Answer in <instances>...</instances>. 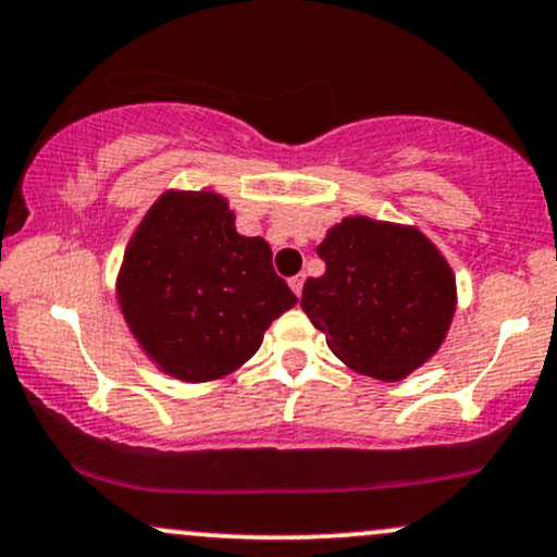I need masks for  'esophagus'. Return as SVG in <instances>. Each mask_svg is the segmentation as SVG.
<instances>
[{"instance_id":"obj_1","label":"esophagus","mask_w":557,"mask_h":557,"mask_svg":"<svg viewBox=\"0 0 557 557\" xmlns=\"http://www.w3.org/2000/svg\"><path fill=\"white\" fill-rule=\"evenodd\" d=\"M290 288H293V293H296V296H301V290H304V274H296V277H290Z\"/></svg>"}]
</instances>
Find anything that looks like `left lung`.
Returning <instances> with one entry per match:
<instances>
[{
    "mask_svg": "<svg viewBox=\"0 0 557 557\" xmlns=\"http://www.w3.org/2000/svg\"><path fill=\"white\" fill-rule=\"evenodd\" d=\"M317 256L325 274L307 280L301 309L341 362L394 383L438 351L455 314V274L423 232L348 216Z\"/></svg>",
    "mask_w": 557,
    "mask_h": 557,
    "instance_id": "8db88e82",
    "label": "left lung"
}]
</instances>
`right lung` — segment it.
<instances>
[{
    "mask_svg": "<svg viewBox=\"0 0 557 557\" xmlns=\"http://www.w3.org/2000/svg\"><path fill=\"white\" fill-rule=\"evenodd\" d=\"M119 304L134 338L169 375L216 381L259 351L264 330L296 307L261 237H243L216 193H166L124 253Z\"/></svg>",
    "mask_w": 557,
    "mask_h": 557,
    "instance_id": "right-lung-1",
    "label": "right lung"
}]
</instances>
